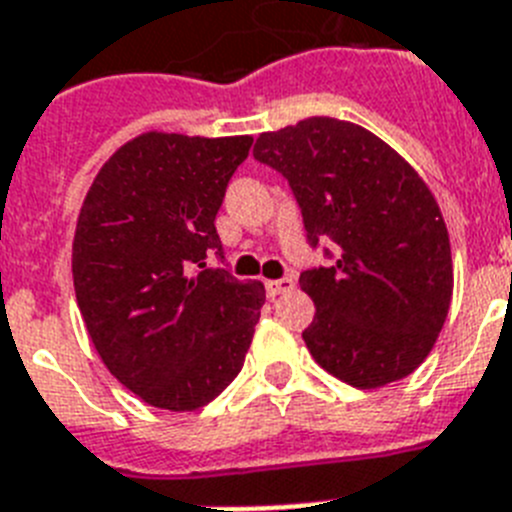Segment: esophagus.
I'll return each mask as SVG.
<instances>
[{"label": "esophagus", "mask_w": 512, "mask_h": 512, "mask_svg": "<svg viewBox=\"0 0 512 512\" xmlns=\"http://www.w3.org/2000/svg\"><path fill=\"white\" fill-rule=\"evenodd\" d=\"M293 278H278V281H268L265 283V293H268V299H275V296H281V293L293 291Z\"/></svg>", "instance_id": "1"}]
</instances>
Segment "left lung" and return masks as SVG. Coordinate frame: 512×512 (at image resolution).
Segmentation results:
<instances>
[{
    "label": "left lung",
    "instance_id": "obj_1",
    "mask_svg": "<svg viewBox=\"0 0 512 512\" xmlns=\"http://www.w3.org/2000/svg\"><path fill=\"white\" fill-rule=\"evenodd\" d=\"M252 154L288 180L306 242L335 247L327 268L299 278L317 306L304 330L311 358L358 389L410 376L453 293L448 229L428 185L379 136L337 118L260 133Z\"/></svg>",
    "mask_w": 512,
    "mask_h": 512
}]
</instances>
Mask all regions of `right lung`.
Masks as SVG:
<instances>
[{
	"label": "right lung",
	"instance_id": "add662e5",
	"mask_svg": "<svg viewBox=\"0 0 512 512\" xmlns=\"http://www.w3.org/2000/svg\"><path fill=\"white\" fill-rule=\"evenodd\" d=\"M252 136L149 131L102 164L71 247L74 291L92 345L151 407L193 412L244 366L265 304L260 281L208 268L226 185Z\"/></svg>",
	"mask_w": 512,
	"mask_h": 512
}]
</instances>
